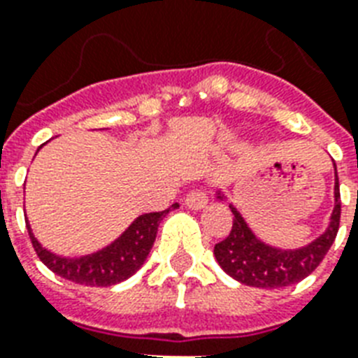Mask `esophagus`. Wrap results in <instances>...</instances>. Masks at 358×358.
<instances>
[{
  "mask_svg": "<svg viewBox=\"0 0 358 358\" xmlns=\"http://www.w3.org/2000/svg\"><path fill=\"white\" fill-rule=\"evenodd\" d=\"M206 202L208 195L202 189L191 191V193H187V196H185V206L191 208V210H201V208L206 206Z\"/></svg>",
  "mask_w": 358,
  "mask_h": 358,
  "instance_id": "1",
  "label": "esophagus"
}]
</instances>
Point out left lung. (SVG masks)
<instances>
[{"instance_id": "obj_1", "label": "left lung", "mask_w": 358, "mask_h": 358, "mask_svg": "<svg viewBox=\"0 0 358 358\" xmlns=\"http://www.w3.org/2000/svg\"><path fill=\"white\" fill-rule=\"evenodd\" d=\"M338 199L340 185L338 174H336L334 210L329 229L316 241L297 250H280L262 243L260 239L250 232L238 210L230 206L234 213L232 230L223 241H219L213 247L215 260L230 277L255 288L273 289L299 282L322 264L331 245L334 243V238L338 234L340 213H342V204Z\"/></svg>"}]
</instances>
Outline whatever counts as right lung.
<instances>
[{
	"label": "right lung",
	"instance_id": "add662e5",
	"mask_svg": "<svg viewBox=\"0 0 358 358\" xmlns=\"http://www.w3.org/2000/svg\"><path fill=\"white\" fill-rule=\"evenodd\" d=\"M171 208H178V204H173ZM171 208L163 210V212L141 215L109 247L98 250L94 255L81 256V258H63V256L53 255L36 241L27 221H25V224L29 230L33 249L48 269H52L55 275L66 278V280H72L76 284L103 288V286H113V284L122 282L145 264L146 256L156 241L157 227Z\"/></svg>",
	"mask_w": 358,
	"mask_h": 358
}]
</instances>
